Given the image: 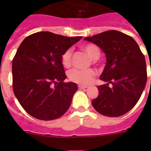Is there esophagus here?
<instances>
[{
	"instance_id": "1",
	"label": "esophagus",
	"mask_w": 151,
	"mask_h": 151,
	"mask_svg": "<svg viewBox=\"0 0 151 151\" xmlns=\"http://www.w3.org/2000/svg\"><path fill=\"white\" fill-rule=\"evenodd\" d=\"M88 86H85V85H78V88L79 89H85L87 88Z\"/></svg>"
}]
</instances>
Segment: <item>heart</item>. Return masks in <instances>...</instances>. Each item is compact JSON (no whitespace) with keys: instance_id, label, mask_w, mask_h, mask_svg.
Returning <instances> with one entry per match:
<instances>
[{"instance_id":"b5f03b06","label":"heart","mask_w":151,"mask_h":151,"mask_svg":"<svg viewBox=\"0 0 151 151\" xmlns=\"http://www.w3.org/2000/svg\"><path fill=\"white\" fill-rule=\"evenodd\" d=\"M82 49L85 51L88 56L92 59H98L100 55V51L96 45L93 44H87L82 46ZM71 57L72 51L68 49L64 52L62 55V63L65 67H69L71 64ZM96 71L94 70H78L73 69L68 73V77L70 80L73 82L78 83L80 85H88L93 81V78L96 76Z\"/></svg>"}]
</instances>
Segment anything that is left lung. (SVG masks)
<instances>
[{
	"label": "left lung",
	"instance_id": "8db88e82",
	"mask_svg": "<svg viewBox=\"0 0 151 151\" xmlns=\"http://www.w3.org/2000/svg\"><path fill=\"white\" fill-rule=\"evenodd\" d=\"M99 46L106 63L98 86L99 94L92 104L99 114L119 117L134 107L147 80L145 57L132 37L117 30H108L84 38Z\"/></svg>",
	"mask_w": 151,
	"mask_h": 151
}]
</instances>
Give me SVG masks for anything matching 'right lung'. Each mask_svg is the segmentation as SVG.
<instances>
[{"mask_svg":"<svg viewBox=\"0 0 151 151\" xmlns=\"http://www.w3.org/2000/svg\"><path fill=\"white\" fill-rule=\"evenodd\" d=\"M81 38L41 31L27 37L21 43L12 60V87L29 115L51 121L67 111L78 85L63 81L66 76L62 55Z\"/></svg>","mask_w":151,"mask_h":151,"instance_id":"right-lung-1","label":"right lung"}]
</instances>
